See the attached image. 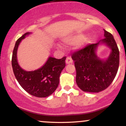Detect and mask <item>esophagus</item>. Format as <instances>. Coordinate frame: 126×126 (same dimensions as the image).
I'll return each instance as SVG.
<instances>
[{
	"mask_svg": "<svg viewBox=\"0 0 126 126\" xmlns=\"http://www.w3.org/2000/svg\"><path fill=\"white\" fill-rule=\"evenodd\" d=\"M73 63V60H72L71 57H67L66 60V64H70V63Z\"/></svg>",
	"mask_w": 126,
	"mask_h": 126,
	"instance_id": "obj_1",
	"label": "esophagus"
}]
</instances>
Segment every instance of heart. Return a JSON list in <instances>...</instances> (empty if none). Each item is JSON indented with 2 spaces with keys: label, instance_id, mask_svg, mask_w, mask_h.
I'll use <instances>...</instances> for the list:
<instances>
[{
  "label": "heart",
  "instance_id": "heart-1",
  "mask_svg": "<svg viewBox=\"0 0 126 126\" xmlns=\"http://www.w3.org/2000/svg\"><path fill=\"white\" fill-rule=\"evenodd\" d=\"M82 38H83V35L81 34H76V35H72L71 37H68L67 39H66L65 42L69 43V44H73V43H76V42L79 41L78 46V47H81L88 42V38H83L82 39Z\"/></svg>",
  "mask_w": 126,
  "mask_h": 126
}]
</instances>
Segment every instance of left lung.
Returning <instances> with one entry per match:
<instances>
[{
	"label": "left lung",
	"instance_id": "8db88e82",
	"mask_svg": "<svg viewBox=\"0 0 126 126\" xmlns=\"http://www.w3.org/2000/svg\"><path fill=\"white\" fill-rule=\"evenodd\" d=\"M104 30V38L96 44L87 45L72 55L76 70V83L84 92H99L104 90L111 85L117 73L120 60L117 45L112 34ZM100 42L111 49L105 61L101 60L96 54Z\"/></svg>",
	"mask_w": 126,
	"mask_h": 126
}]
</instances>
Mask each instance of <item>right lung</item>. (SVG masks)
Listing matches in <instances>:
<instances>
[{"label": "right lung", "instance_id": "right-lung-1", "mask_svg": "<svg viewBox=\"0 0 126 126\" xmlns=\"http://www.w3.org/2000/svg\"><path fill=\"white\" fill-rule=\"evenodd\" d=\"M30 34L26 32L16 42L12 57L13 71L18 83L28 93L36 97H47L51 95L58 86L60 73L66 66V57L57 59L50 57L40 69L34 71L24 70L17 61V50L22 40Z\"/></svg>", "mask_w": 126, "mask_h": 126}]
</instances>
